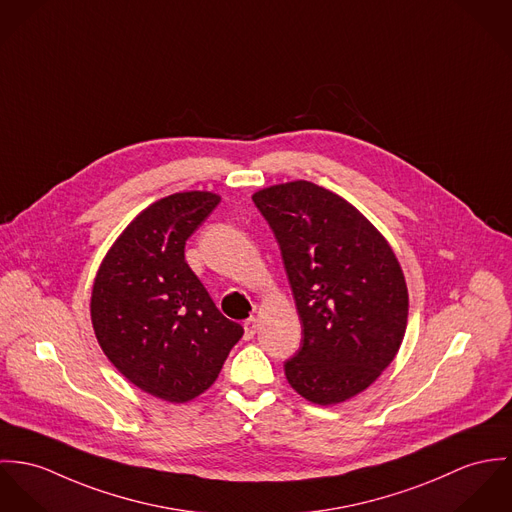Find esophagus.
Segmentation results:
<instances>
[{
    "instance_id": "esophagus-1",
    "label": "esophagus",
    "mask_w": 512,
    "mask_h": 512,
    "mask_svg": "<svg viewBox=\"0 0 512 512\" xmlns=\"http://www.w3.org/2000/svg\"><path fill=\"white\" fill-rule=\"evenodd\" d=\"M243 328H245V340H251V338L257 334V328H259L257 318H255V316L247 318V320H245V324H243Z\"/></svg>"
}]
</instances>
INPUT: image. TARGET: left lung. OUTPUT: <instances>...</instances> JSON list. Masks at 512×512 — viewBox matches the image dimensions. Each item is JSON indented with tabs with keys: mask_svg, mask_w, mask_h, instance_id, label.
<instances>
[{
	"mask_svg": "<svg viewBox=\"0 0 512 512\" xmlns=\"http://www.w3.org/2000/svg\"><path fill=\"white\" fill-rule=\"evenodd\" d=\"M283 255L302 324L284 375L300 397L338 404L391 365L408 322V288L383 233L338 194L292 180L253 194Z\"/></svg>",
	"mask_w": 512,
	"mask_h": 512,
	"instance_id": "8db88e82",
	"label": "left lung"
}]
</instances>
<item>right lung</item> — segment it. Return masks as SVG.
<instances>
[{
  "mask_svg": "<svg viewBox=\"0 0 512 512\" xmlns=\"http://www.w3.org/2000/svg\"><path fill=\"white\" fill-rule=\"evenodd\" d=\"M220 200L190 190L153 202L115 239L92 286L102 351L127 381L167 402L210 389L243 336L184 261L186 239Z\"/></svg>",
  "mask_w": 512,
  "mask_h": 512,
  "instance_id": "right-lung-1",
  "label": "right lung"
}]
</instances>
